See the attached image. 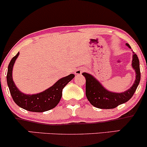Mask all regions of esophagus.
<instances>
[{
	"label": "esophagus",
	"mask_w": 147,
	"mask_h": 147,
	"mask_svg": "<svg viewBox=\"0 0 147 147\" xmlns=\"http://www.w3.org/2000/svg\"><path fill=\"white\" fill-rule=\"evenodd\" d=\"M84 71H85V69H80V68L77 69L75 71V74L76 75H81V74Z\"/></svg>",
	"instance_id": "1"
}]
</instances>
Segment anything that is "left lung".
Instances as JSON below:
<instances>
[{"label":"left lung","instance_id":"left-lung-1","mask_svg":"<svg viewBox=\"0 0 147 147\" xmlns=\"http://www.w3.org/2000/svg\"><path fill=\"white\" fill-rule=\"evenodd\" d=\"M126 45L129 49H131L128 44L126 43ZM133 53L131 66L136 72V79L133 85L124 92H115L110 91L92 74L86 72L82 74L86 79L85 94L87 98L93 106L100 109H113L131 99L140 81L139 59L134 52Z\"/></svg>","mask_w":147,"mask_h":147}]
</instances>
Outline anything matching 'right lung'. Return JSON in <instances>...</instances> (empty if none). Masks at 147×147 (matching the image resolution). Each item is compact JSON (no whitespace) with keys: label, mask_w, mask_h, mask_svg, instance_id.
I'll list each match as a JSON object with an SVG mask.
<instances>
[{"label":"right lung","mask_w":147,"mask_h":147,"mask_svg":"<svg viewBox=\"0 0 147 147\" xmlns=\"http://www.w3.org/2000/svg\"><path fill=\"white\" fill-rule=\"evenodd\" d=\"M19 55V52L11 60L7 74V85L14 101L23 109L34 113H42L55 108L61 99L63 88L75 77V75L71 74L60 78L51 87L39 93L25 94L16 87L12 78L13 67Z\"/></svg>","instance_id":"obj_1"}]
</instances>
